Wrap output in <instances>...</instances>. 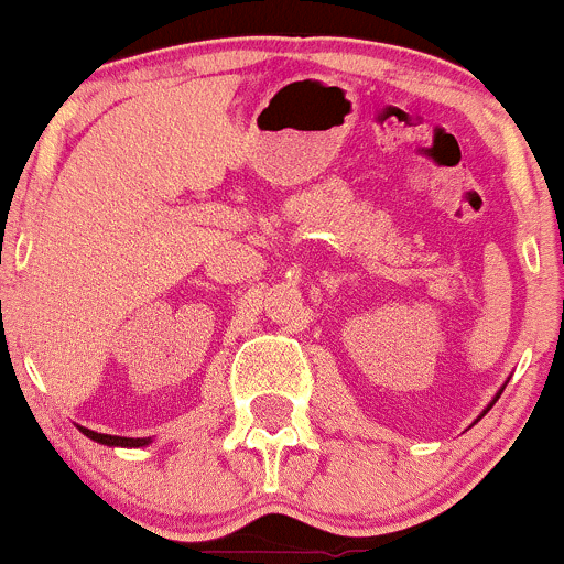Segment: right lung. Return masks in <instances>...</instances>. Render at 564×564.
<instances>
[{
	"mask_svg": "<svg viewBox=\"0 0 564 564\" xmlns=\"http://www.w3.org/2000/svg\"><path fill=\"white\" fill-rule=\"evenodd\" d=\"M82 433H85L87 438H93V442H98V444H106V447H142V444H148V438L106 436V433H95V431H87V427H82Z\"/></svg>",
	"mask_w": 564,
	"mask_h": 564,
	"instance_id": "add662e5",
	"label": "right lung"
}]
</instances>
